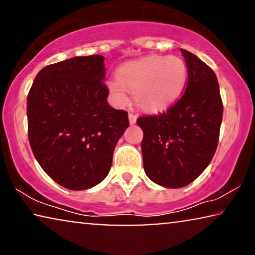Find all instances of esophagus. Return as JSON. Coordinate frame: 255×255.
Masks as SVG:
<instances>
[{"mask_svg":"<svg viewBox=\"0 0 255 255\" xmlns=\"http://www.w3.org/2000/svg\"><path fill=\"white\" fill-rule=\"evenodd\" d=\"M128 122H130V124L131 125H133V124H135V122H137V115H134V114H128Z\"/></svg>","mask_w":255,"mask_h":255,"instance_id":"1","label":"esophagus"}]
</instances>
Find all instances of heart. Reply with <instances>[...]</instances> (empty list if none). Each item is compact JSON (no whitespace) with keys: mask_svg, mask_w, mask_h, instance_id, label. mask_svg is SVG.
Instances as JSON below:
<instances>
[{"mask_svg":"<svg viewBox=\"0 0 255 255\" xmlns=\"http://www.w3.org/2000/svg\"><path fill=\"white\" fill-rule=\"evenodd\" d=\"M187 76V65L181 58L148 55L125 64L120 76L109 80L108 88L118 104L128 103L131 92L140 109L156 113L175 102Z\"/></svg>","mask_w":255,"mask_h":255,"instance_id":"obj_1","label":"heart"}]
</instances>
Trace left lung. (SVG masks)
<instances>
[{
	"label": "left lung",
	"instance_id": "obj_1",
	"mask_svg": "<svg viewBox=\"0 0 255 255\" xmlns=\"http://www.w3.org/2000/svg\"><path fill=\"white\" fill-rule=\"evenodd\" d=\"M188 69L186 92L165 113L139 117L144 170L166 188L193 182L212 160L218 145L223 103L217 76L196 55L181 48Z\"/></svg>",
	"mask_w": 255,
	"mask_h": 255
}]
</instances>
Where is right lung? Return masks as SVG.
<instances>
[{
  "label": "right lung",
  "instance_id": "obj_1",
  "mask_svg": "<svg viewBox=\"0 0 255 255\" xmlns=\"http://www.w3.org/2000/svg\"><path fill=\"white\" fill-rule=\"evenodd\" d=\"M103 55L74 57L38 73L27 95V134L34 158L71 190L106 179L128 113L108 104Z\"/></svg>",
  "mask_w": 255,
  "mask_h": 255
}]
</instances>
